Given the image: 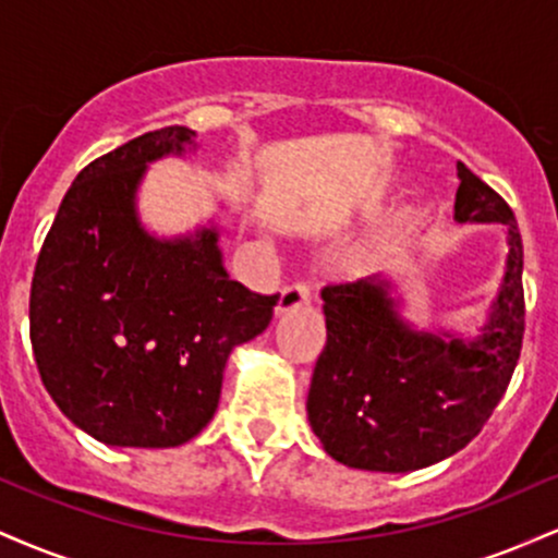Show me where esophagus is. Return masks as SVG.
<instances>
[{"mask_svg": "<svg viewBox=\"0 0 558 558\" xmlns=\"http://www.w3.org/2000/svg\"><path fill=\"white\" fill-rule=\"evenodd\" d=\"M310 301H312V286L306 283V280H293V283H288L283 288V293H280L278 312L299 310V306H306Z\"/></svg>", "mask_w": 558, "mask_h": 558, "instance_id": "obj_1", "label": "esophagus"}]
</instances>
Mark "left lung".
I'll return each mask as SVG.
<instances>
[{
  "instance_id": "obj_1",
  "label": "left lung",
  "mask_w": 558,
  "mask_h": 558,
  "mask_svg": "<svg viewBox=\"0 0 558 558\" xmlns=\"http://www.w3.org/2000/svg\"><path fill=\"white\" fill-rule=\"evenodd\" d=\"M459 222H501L509 259L485 332L444 341L403 325L380 278L325 286L328 341L312 375L310 425L336 462L412 472L451 457L490 420L509 388L524 336L522 235L501 194L457 165Z\"/></svg>"
}]
</instances>
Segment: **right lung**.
<instances>
[{"instance_id":"1","label":"right lung","mask_w":558,"mask_h":558,"mask_svg":"<svg viewBox=\"0 0 558 558\" xmlns=\"http://www.w3.org/2000/svg\"><path fill=\"white\" fill-rule=\"evenodd\" d=\"M168 125L86 165L31 280V345L60 412L107 446L170 448L207 427L235 343L270 325L278 293L230 280L217 230L159 241L141 228L146 162L181 155Z\"/></svg>"}]
</instances>
